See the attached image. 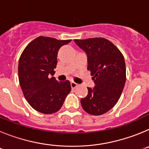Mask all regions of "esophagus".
<instances>
[{
    "label": "esophagus",
    "instance_id": "esophagus-1",
    "mask_svg": "<svg viewBox=\"0 0 149 149\" xmlns=\"http://www.w3.org/2000/svg\"><path fill=\"white\" fill-rule=\"evenodd\" d=\"M71 86H72V89H75L76 87H77V86H78V84L72 81V82H71Z\"/></svg>",
    "mask_w": 149,
    "mask_h": 149
}]
</instances>
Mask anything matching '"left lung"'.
I'll use <instances>...</instances> for the list:
<instances>
[{"label":"left lung","instance_id":"8db88e82","mask_svg":"<svg viewBox=\"0 0 149 149\" xmlns=\"http://www.w3.org/2000/svg\"><path fill=\"white\" fill-rule=\"evenodd\" d=\"M74 41L87 54V69L95 84L93 89L88 87V95L81 98L82 107L91 115H102L115 106L123 91L126 81L124 56L105 38Z\"/></svg>","mask_w":149,"mask_h":149}]
</instances>
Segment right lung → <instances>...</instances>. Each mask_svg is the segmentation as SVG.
<instances>
[{"label":"right lung","mask_w":149,"mask_h":149,"mask_svg":"<svg viewBox=\"0 0 149 149\" xmlns=\"http://www.w3.org/2000/svg\"><path fill=\"white\" fill-rule=\"evenodd\" d=\"M72 39L58 40L39 36L24 49L18 62V80L24 96L34 110L52 114L63 106L70 93L68 81L58 82L54 77L57 53Z\"/></svg>","instance_id":"right-lung-1"}]
</instances>
